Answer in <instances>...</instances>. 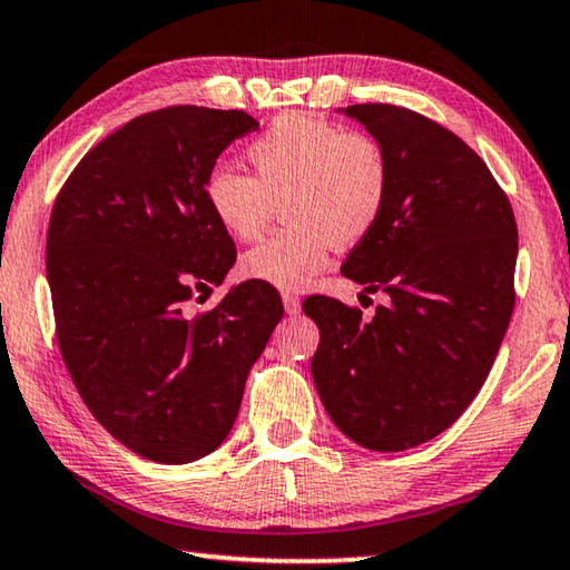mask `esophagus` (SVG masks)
<instances>
[{
	"label": "esophagus",
	"instance_id": "1",
	"mask_svg": "<svg viewBox=\"0 0 570 570\" xmlns=\"http://www.w3.org/2000/svg\"><path fill=\"white\" fill-rule=\"evenodd\" d=\"M283 305H285V313L287 315L301 313V297L293 295V293H283Z\"/></svg>",
	"mask_w": 570,
	"mask_h": 570
}]
</instances>
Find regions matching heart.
<instances>
[{
  "label": "heart",
  "instance_id": "obj_1",
  "mask_svg": "<svg viewBox=\"0 0 570 570\" xmlns=\"http://www.w3.org/2000/svg\"><path fill=\"white\" fill-rule=\"evenodd\" d=\"M245 155L253 175L229 165L209 169V215L237 243H253L283 203L287 227L247 249L243 277L301 291L327 267L333 245L353 247L381 223L391 165L371 135L293 112L279 115Z\"/></svg>",
  "mask_w": 570,
  "mask_h": 570
}]
</instances>
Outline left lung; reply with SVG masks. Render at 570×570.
<instances>
[{
	"instance_id": "left-lung-1",
	"label": "left lung",
	"mask_w": 570,
	"mask_h": 570,
	"mask_svg": "<svg viewBox=\"0 0 570 570\" xmlns=\"http://www.w3.org/2000/svg\"><path fill=\"white\" fill-rule=\"evenodd\" d=\"M391 165L381 223L343 275L387 303L313 295L311 371L327 415L357 445L397 453L451 428L481 391L515 303L518 227L491 169L451 129L397 105H351Z\"/></svg>"
}]
</instances>
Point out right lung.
Masks as SVG:
<instances>
[{"label": "right lung", "mask_w": 570, "mask_h": 570, "mask_svg": "<svg viewBox=\"0 0 570 570\" xmlns=\"http://www.w3.org/2000/svg\"><path fill=\"white\" fill-rule=\"evenodd\" d=\"M253 129L243 109L139 115L89 149L55 199L47 279L59 353L89 413L147 461L189 463L225 441L283 317L275 287L257 279L187 315L237 257L205 205V177Z\"/></svg>", "instance_id": "right-lung-1"}]
</instances>
